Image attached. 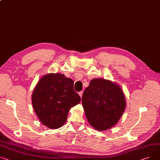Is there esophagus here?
I'll return each mask as SVG.
<instances>
[{"label": "esophagus", "instance_id": "obj_1", "mask_svg": "<svg viewBox=\"0 0 160 160\" xmlns=\"http://www.w3.org/2000/svg\"><path fill=\"white\" fill-rule=\"evenodd\" d=\"M79 95H80V97L82 98V94H83V91H80V92H79Z\"/></svg>", "mask_w": 160, "mask_h": 160}]
</instances>
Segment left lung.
Here are the masks:
<instances>
[{"label": "left lung", "instance_id": "obj_1", "mask_svg": "<svg viewBox=\"0 0 160 160\" xmlns=\"http://www.w3.org/2000/svg\"><path fill=\"white\" fill-rule=\"evenodd\" d=\"M82 103L88 122L99 131L109 129L118 123L126 106L118 85L101 78L90 82L83 92Z\"/></svg>", "mask_w": 160, "mask_h": 160}]
</instances>
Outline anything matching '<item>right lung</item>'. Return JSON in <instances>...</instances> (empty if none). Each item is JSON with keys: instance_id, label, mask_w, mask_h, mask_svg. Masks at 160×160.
I'll list each match as a JSON object with an SVG mask.
<instances>
[{"instance_id": "1", "label": "right lung", "mask_w": 160, "mask_h": 160, "mask_svg": "<svg viewBox=\"0 0 160 160\" xmlns=\"http://www.w3.org/2000/svg\"><path fill=\"white\" fill-rule=\"evenodd\" d=\"M32 104L40 122L51 129L61 127L72 107L81 98L74 90V82L64 74L49 73L42 77L32 94Z\"/></svg>"}]
</instances>
